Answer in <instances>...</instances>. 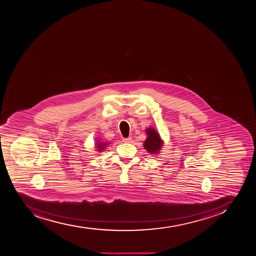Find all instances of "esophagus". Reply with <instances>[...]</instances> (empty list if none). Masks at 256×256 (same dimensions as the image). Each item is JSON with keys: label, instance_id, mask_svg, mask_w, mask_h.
I'll use <instances>...</instances> for the list:
<instances>
[{"label": "esophagus", "instance_id": "esophagus-1", "mask_svg": "<svg viewBox=\"0 0 256 256\" xmlns=\"http://www.w3.org/2000/svg\"><path fill=\"white\" fill-rule=\"evenodd\" d=\"M132 138H124V139H122V142L124 143H131L132 142Z\"/></svg>", "mask_w": 256, "mask_h": 256}]
</instances>
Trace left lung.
<instances>
[{
    "mask_svg": "<svg viewBox=\"0 0 256 256\" xmlns=\"http://www.w3.org/2000/svg\"><path fill=\"white\" fill-rule=\"evenodd\" d=\"M146 139L144 142V148L150 154H158L163 148L164 140L161 139L160 134L156 129L150 127L146 128Z\"/></svg>",
    "mask_w": 256,
    "mask_h": 256,
    "instance_id": "obj_1",
    "label": "left lung"
}]
</instances>
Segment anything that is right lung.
I'll return each instance as SVG.
<instances>
[{
    "label": "right lung",
    "instance_id": "1",
    "mask_svg": "<svg viewBox=\"0 0 256 256\" xmlns=\"http://www.w3.org/2000/svg\"><path fill=\"white\" fill-rule=\"evenodd\" d=\"M96 140H98V142H96V150L100 153V152H103L104 150H106V147L107 145H109L110 143L106 142H104V140H100V138H98Z\"/></svg>",
    "mask_w": 256,
    "mask_h": 256
}]
</instances>
